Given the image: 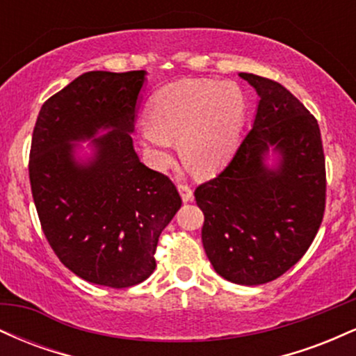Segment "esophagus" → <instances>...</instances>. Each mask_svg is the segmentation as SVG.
I'll return each mask as SVG.
<instances>
[{
	"label": "esophagus",
	"instance_id": "obj_1",
	"mask_svg": "<svg viewBox=\"0 0 356 356\" xmlns=\"http://www.w3.org/2000/svg\"><path fill=\"white\" fill-rule=\"evenodd\" d=\"M177 187H179V191H181V195H182V201H184V202L192 201V197H194V195H192L191 186H187V184L181 182Z\"/></svg>",
	"mask_w": 356,
	"mask_h": 356
}]
</instances>
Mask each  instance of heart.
Segmentation results:
<instances>
[{
    "mask_svg": "<svg viewBox=\"0 0 356 356\" xmlns=\"http://www.w3.org/2000/svg\"><path fill=\"white\" fill-rule=\"evenodd\" d=\"M246 95L232 81L187 79L165 85L150 100V117L138 124L155 165L179 152L201 172H214L234 154L246 120Z\"/></svg>",
    "mask_w": 356,
    "mask_h": 356,
    "instance_id": "1",
    "label": "heart"
}]
</instances>
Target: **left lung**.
<instances>
[{"instance_id":"obj_1","label":"left lung","mask_w":356,"mask_h":356,"mask_svg":"<svg viewBox=\"0 0 356 356\" xmlns=\"http://www.w3.org/2000/svg\"><path fill=\"white\" fill-rule=\"evenodd\" d=\"M259 95L252 129L219 175L194 192L202 244L216 273L264 284L295 266L321 226L325 154L316 118L275 80L239 73ZM269 149L280 155L273 170Z\"/></svg>"}]
</instances>
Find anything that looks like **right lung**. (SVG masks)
<instances>
[{
	"mask_svg": "<svg viewBox=\"0 0 356 356\" xmlns=\"http://www.w3.org/2000/svg\"><path fill=\"white\" fill-rule=\"evenodd\" d=\"M145 72H87L43 104L30 150L31 194L58 259L88 283L129 288L155 269L159 236L182 199L174 182L140 162L132 136ZM99 129L94 157L72 141Z\"/></svg>",
	"mask_w": 356,
	"mask_h": 356,
	"instance_id": "add662e5",
	"label": "right lung"
}]
</instances>
